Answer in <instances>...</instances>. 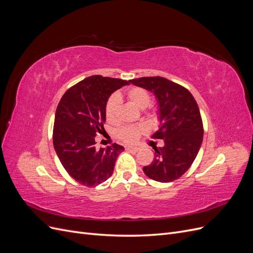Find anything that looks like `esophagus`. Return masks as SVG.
I'll list each match as a JSON object with an SVG mask.
<instances>
[{"instance_id": "esophagus-1", "label": "esophagus", "mask_w": 253, "mask_h": 253, "mask_svg": "<svg viewBox=\"0 0 253 253\" xmlns=\"http://www.w3.org/2000/svg\"><path fill=\"white\" fill-rule=\"evenodd\" d=\"M126 151H127V152H137L138 151V148H136V147H132V145H126Z\"/></svg>"}]
</instances>
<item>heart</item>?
I'll use <instances>...</instances> for the list:
<instances>
[{"label": "heart", "instance_id": "heart-1", "mask_svg": "<svg viewBox=\"0 0 253 253\" xmlns=\"http://www.w3.org/2000/svg\"><path fill=\"white\" fill-rule=\"evenodd\" d=\"M126 97L129 101L134 103L137 108L145 109L151 102V96L142 87L134 86L126 90ZM120 106V98L118 95L113 94L109 97L105 104V118L109 124H116L118 119V111ZM147 131L143 125L139 126H126L118 129V137L125 142H135L140 135Z\"/></svg>", "mask_w": 253, "mask_h": 253}]
</instances>
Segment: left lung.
<instances>
[{
    "label": "left lung",
    "mask_w": 253,
    "mask_h": 253,
    "mask_svg": "<svg viewBox=\"0 0 253 253\" xmlns=\"http://www.w3.org/2000/svg\"><path fill=\"white\" fill-rule=\"evenodd\" d=\"M129 83L152 91L158 102L160 127L152 138L163 139L165 145L154 149V159L143 167L144 174L160 182L179 178L193 164L203 142V121L194 97L163 77H142Z\"/></svg>",
    "instance_id": "8db88e82"
}]
</instances>
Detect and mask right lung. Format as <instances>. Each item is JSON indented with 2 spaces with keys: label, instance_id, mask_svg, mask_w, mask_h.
<instances>
[{
  "label": "right lung",
  "instance_id": "right-lung-1",
  "mask_svg": "<svg viewBox=\"0 0 253 253\" xmlns=\"http://www.w3.org/2000/svg\"><path fill=\"white\" fill-rule=\"evenodd\" d=\"M127 81L95 75L68 88L57 106L52 142L61 164L72 177L86 187L110 178L122 145L97 150L95 137L102 134L105 104Z\"/></svg>",
  "mask_w": 253,
  "mask_h": 253
}]
</instances>
